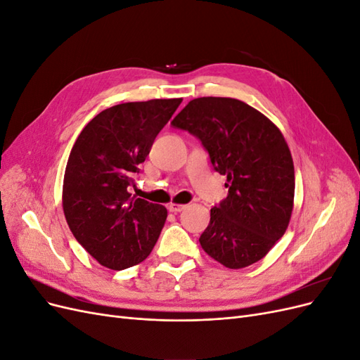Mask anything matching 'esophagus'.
I'll return each mask as SVG.
<instances>
[{"instance_id":"34e87169","label":"esophagus","mask_w":360,"mask_h":360,"mask_svg":"<svg viewBox=\"0 0 360 360\" xmlns=\"http://www.w3.org/2000/svg\"><path fill=\"white\" fill-rule=\"evenodd\" d=\"M184 209H186V205H183V204H169L168 205V210L171 213H179V212H181Z\"/></svg>"}]
</instances>
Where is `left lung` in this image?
Masks as SVG:
<instances>
[{
	"label": "left lung",
	"mask_w": 360,
	"mask_h": 360,
	"mask_svg": "<svg viewBox=\"0 0 360 360\" xmlns=\"http://www.w3.org/2000/svg\"><path fill=\"white\" fill-rule=\"evenodd\" d=\"M200 139L226 176V198L210 210L202 249L230 269L257 263L284 236L294 200V165L281 130L230 97H198L171 122Z\"/></svg>",
	"instance_id": "left-lung-1"
}]
</instances>
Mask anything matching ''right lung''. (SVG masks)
I'll use <instances>...</instances> for the list:
<instances>
[{
    "instance_id": "1",
    "label": "right lung",
    "mask_w": 360,
    "mask_h": 360,
    "mask_svg": "<svg viewBox=\"0 0 360 360\" xmlns=\"http://www.w3.org/2000/svg\"><path fill=\"white\" fill-rule=\"evenodd\" d=\"M181 99L108 108L86 124L70 151L63 209L76 240L108 269L144 261L167 221L163 205L132 197L139 163Z\"/></svg>"
}]
</instances>
